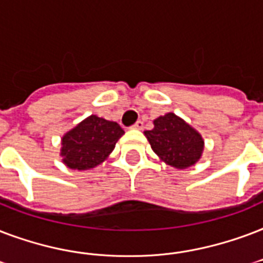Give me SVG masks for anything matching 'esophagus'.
Returning a JSON list of instances; mask_svg holds the SVG:
<instances>
[{"label": "esophagus", "mask_w": 263, "mask_h": 263, "mask_svg": "<svg viewBox=\"0 0 263 263\" xmlns=\"http://www.w3.org/2000/svg\"><path fill=\"white\" fill-rule=\"evenodd\" d=\"M132 127H133V129L141 130L142 127H144V122H141V121H137V122H136V123H134L133 126H132Z\"/></svg>", "instance_id": "1"}]
</instances>
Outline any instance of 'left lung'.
<instances>
[{"label":"left lung","instance_id":"left-lung-1","mask_svg":"<svg viewBox=\"0 0 263 263\" xmlns=\"http://www.w3.org/2000/svg\"><path fill=\"white\" fill-rule=\"evenodd\" d=\"M154 125V129L146 130L145 137L160 159L177 168H186L200 159L203 138L176 114L159 117Z\"/></svg>","mask_w":263,"mask_h":263}]
</instances>
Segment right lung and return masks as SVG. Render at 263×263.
I'll list each match as a JSON object with an SVG mask.
<instances>
[{
    "label": "right lung",
    "instance_id": "add662e5",
    "mask_svg": "<svg viewBox=\"0 0 263 263\" xmlns=\"http://www.w3.org/2000/svg\"><path fill=\"white\" fill-rule=\"evenodd\" d=\"M123 133L117 122L90 115L63 137V162L72 170L96 167L112 152Z\"/></svg>",
    "mask_w": 263,
    "mask_h": 263
}]
</instances>
